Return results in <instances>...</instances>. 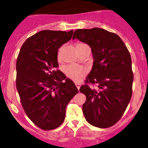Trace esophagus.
Instances as JSON below:
<instances>
[{"instance_id":"1","label":"esophagus","mask_w":148,"mask_h":148,"mask_svg":"<svg viewBox=\"0 0 148 148\" xmlns=\"http://www.w3.org/2000/svg\"><path fill=\"white\" fill-rule=\"evenodd\" d=\"M75 84H76V86H77V89H79L80 86H81V84H79V83H75Z\"/></svg>"}]
</instances>
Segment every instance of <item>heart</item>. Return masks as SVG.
Wrapping results in <instances>:
<instances>
[{
	"label": "heart",
	"mask_w": 148,
	"mask_h": 148,
	"mask_svg": "<svg viewBox=\"0 0 148 148\" xmlns=\"http://www.w3.org/2000/svg\"><path fill=\"white\" fill-rule=\"evenodd\" d=\"M64 71L67 77L75 82L79 81L81 79H82L86 75V72H87L86 69L76 64L66 66L65 67Z\"/></svg>",
	"instance_id": "heart-1"
}]
</instances>
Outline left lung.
I'll use <instances>...</instances> for the list:
<instances>
[{"mask_svg":"<svg viewBox=\"0 0 148 148\" xmlns=\"http://www.w3.org/2000/svg\"><path fill=\"white\" fill-rule=\"evenodd\" d=\"M90 46L92 69L86 83L97 84V89L82 85L86 95L82 110L90 125L100 128L114 125L122 117L132 97L133 73L127 48L120 37L100 28L77 29L72 39Z\"/></svg>","mask_w":148,"mask_h":148,"instance_id":"8db88e82","label":"left lung"}]
</instances>
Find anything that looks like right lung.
Returning a JSON list of instances; mask_svg holds the SVG:
<instances>
[{
  "mask_svg": "<svg viewBox=\"0 0 148 148\" xmlns=\"http://www.w3.org/2000/svg\"><path fill=\"white\" fill-rule=\"evenodd\" d=\"M69 32L44 30L29 37L16 62V88L25 112L37 127L49 130L63 123L66 108L78 89L56 70L58 49L72 37Z\"/></svg>",
  "mask_w": 148,
  "mask_h": 148,
  "instance_id": "1",
  "label": "right lung"
}]
</instances>
